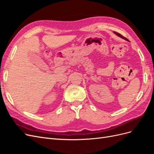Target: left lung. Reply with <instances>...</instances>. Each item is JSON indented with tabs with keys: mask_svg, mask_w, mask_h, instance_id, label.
<instances>
[{
	"mask_svg": "<svg viewBox=\"0 0 154 154\" xmlns=\"http://www.w3.org/2000/svg\"><path fill=\"white\" fill-rule=\"evenodd\" d=\"M114 33H115L116 35H117L118 36L121 37V38H123V39H125V40H128L127 38H125V37H124L123 35H121V34L118 33V32H114Z\"/></svg>",
	"mask_w": 154,
	"mask_h": 154,
	"instance_id": "obj_1",
	"label": "left lung"
}]
</instances>
